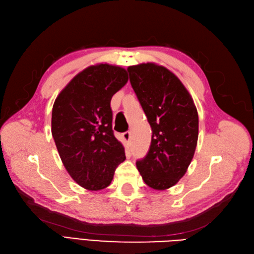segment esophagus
Here are the masks:
<instances>
[{"mask_svg":"<svg viewBox=\"0 0 254 254\" xmlns=\"http://www.w3.org/2000/svg\"><path fill=\"white\" fill-rule=\"evenodd\" d=\"M123 139H124V141L129 145L130 139H131V134H130L129 131H126V132L123 133Z\"/></svg>","mask_w":254,"mask_h":254,"instance_id":"obj_1","label":"esophagus"}]
</instances>
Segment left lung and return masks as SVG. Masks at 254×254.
<instances>
[{
	"instance_id": "8db88e82",
	"label": "left lung",
	"mask_w": 254,
	"mask_h": 254,
	"mask_svg": "<svg viewBox=\"0 0 254 254\" xmlns=\"http://www.w3.org/2000/svg\"><path fill=\"white\" fill-rule=\"evenodd\" d=\"M131 87L151 127L150 147L136 161L144 182L163 190L177 184L194 157L198 113L189 91L166 67L152 63L127 68Z\"/></svg>"
}]
</instances>
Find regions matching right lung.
<instances>
[{
    "instance_id": "right-lung-1",
    "label": "right lung",
    "mask_w": 254,
    "mask_h": 254,
    "mask_svg": "<svg viewBox=\"0 0 254 254\" xmlns=\"http://www.w3.org/2000/svg\"><path fill=\"white\" fill-rule=\"evenodd\" d=\"M125 68L108 64L78 73L57 96L52 110V134L73 180L89 190L107 188L124 162V146L113 134L112 96L125 86Z\"/></svg>"
}]
</instances>
